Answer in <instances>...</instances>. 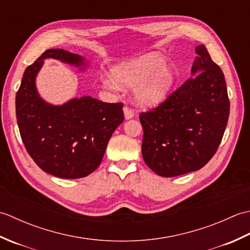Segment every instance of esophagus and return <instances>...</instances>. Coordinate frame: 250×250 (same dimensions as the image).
I'll return each mask as SVG.
<instances>
[{"label":"esophagus","mask_w":250,"mask_h":250,"mask_svg":"<svg viewBox=\"0 0 250 250\" xmlns=\"http://www.w3.org/2000/svg\"><path fill=\"white\" fill-rule=\"evenodd\" d=\"M124 113H125V119H131L132 117L134 116V111L132 110L130 107H128V106H125L124 107Z\"/></svg>","instance_id":"esophagus-1"}]
</instances>
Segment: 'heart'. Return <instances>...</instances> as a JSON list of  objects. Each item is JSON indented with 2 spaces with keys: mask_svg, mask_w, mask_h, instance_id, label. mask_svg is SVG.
I'll return each instance as SVG.
<instances>
[{
  "mask_svg": "<svg viewBox=\"0 0 250 250\" xmlns=\"http://www.w3.org/2000/svg\"><path fill=\"white\" fill-rule=\"evenodd\" d=\"M175 68L167 64L164 58L148 54L139 59L116 66L111 71L114 81L124 88H134L141 84L136 99L142 105H156L167 97L175 82ZM105 84L115 88L114 82L106 79Z\"/></svg>",
  "mask_w": 250,
  "mask_h": 250,
  "instance_id": "heart-1",
  "label": "heart"
}]
</instances>
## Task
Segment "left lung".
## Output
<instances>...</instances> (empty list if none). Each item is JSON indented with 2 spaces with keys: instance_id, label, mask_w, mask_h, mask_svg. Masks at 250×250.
Segmentation results:
<instances>
[{
  "instance_id": "obj_1",
  "label": "left lung",
  "mask_w": 250,
  "mask_h": 250,
  "mask_svg": "<svg viewBox=\"0 0 250 250\" xmlns=\"http://www.w3.org/2000/svg\"><path fill=\"white\" fill-rule=\"evenodd\" d=\"M185 82L140 120L144 130L142 153L156 174L174 177L198 171L218 149L230 114L225 75L204 45Z\"/></svg>"
}]
</instances>
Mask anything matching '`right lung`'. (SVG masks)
<instances>
[{
	"label": "right lung",
	"instance_id": "obj_1",
	"mask_svg": "<svg viewBox=\"0 0 250 250\" xmlns=\"http://www.w3.org/2000/svg\"><path fill=\"white\" fill-rule=\"evenodd\" d=\"M47 58L84 65L81 56L48 49L25 68L16 94L21 140L44 172L67 179L88 176L102 162L111 134L125 120L124 103H104L91 97L61 106L46 103L36 91L35 77Z\"/></svg>",
	"mask_w": 250,
	"mask_h": 250
}]
</instances>
